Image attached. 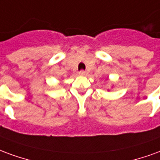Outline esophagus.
<instances>
[{"label":"esophagus","instance_id":"esophagus-1","mask_svg":"<svg viewBox=\"0 0 160 160\" xmlns=\"http://www.w3.org/2000/svg\"><path fill=\"white\" fill-rule=\"evenodd\" d=\"M78 74H79V75H81V76H84V75H86V74H87V72H85V71H82H82H80V72H78Z\"/></svg>","mask_w":160,"mask_h":160}]
</instances>
